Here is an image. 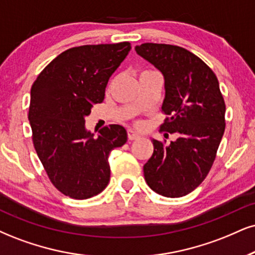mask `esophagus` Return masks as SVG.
<instances>
[{
  "label": "esophagus",
  "mask_w": 255,
  "mask_h": 255,
  "mask_svg": "<svg viewBox=\"0 0 255 255\" xmlns=\"http://www.w3.org/2000/svg\"><path fill=\"white\" fill-rule=\"evenodd\" d=\"M139 137H140V136L136 132V131H133V130H128V140L138 139V138H139Z\"/></svg>",
  "instance_id": "1"
}]
</instances>
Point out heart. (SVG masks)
Instances as JSON below:
<instances>
[{
	"label": "heart",
	"instance_id": "heart-1",
	"mask_svg": "<svg viewBox=\"0 0 255 255\" xmlns=\"http://www.w3.org/2000/svg\"><path fill=\"white\" fill-rule=\"evenodd\" d=\"M137 124H138V123H137Z\"/></svg>",
	"mask_w": 255,
	"mask_h": 255
}]
</instances>
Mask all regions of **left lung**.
<instances>
[{"mask_svg": "<svg viewBox=\"0 0 255 255\" xmlns=\"http://www.w3.org/2000/svg\"><path fill=\"white\" fill-rule=\"evenodd\" d=\"M136 52L164 75L161 131L177 139H152L153 153L143 166L147 185L165 197L196 189L215 161L224 136L226 104L218 78L199 56L174 45L142 43ZM168 133L164 136L168 137Z\"/></svg>", "mask_w": 255, "mask_h": 255, "instance_id": "8db88e82", "label": "left lung"}]
</instances>
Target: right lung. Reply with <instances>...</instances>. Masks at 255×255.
<instances>
[{
	"instance_id": "add662e5",
	"label": "right lung",
	"mask_w": 255,
	"mask_h": 255,
	"mask_svg": "<svg viewBox=\"0 0 255 255\" xmlns=\"http://www.w3.org/2000/svg\"><path fill=\"white\" fill-rule=\"evenodd\" d=\"M130 49L128 41L73 47L49 62L31 86L28 119L34 147L52 184L72 199H90L105 189L110 152L128 140L118 124L93 137L85 117L105 98L110 77Z\"/></svg>"
}]
</instances>
